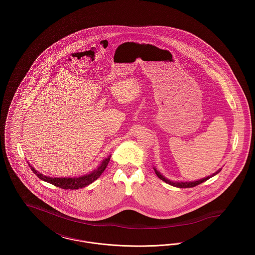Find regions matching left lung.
I'll use <instances>...</instances> for the list:
<instances>
[{
  "instance_id": "1",
  "label": "left lung",
  "mask_w": 255,
  "mask_h": 255,
  "mask_svg": "<svg viewBox=\"0 0 255 255\" xmlns=\"http://www.w3.org/2000/svg\"><path fill=\"white\" fill-rule=\"evenodd\" d=\"M154 170H155V172H156L157 176H158V178H159L161 181H163V182L168 183L170 185L175 186V187H179V188H189V187H194V186L198 185V184H200V183H202V182H206V181H207L208 179H210L211 177H213V176L217 175L219 172H220L222 169H219L218 171H216L215 173H213L212 175H210V176H208V177H206V178H204V179H202V180L195 181V182H173V181H170L168 179H166L165 177H163V176H162V175H161V174H160V173L158 172V170L156 169L155 167H154Z\"/></svg>"
}]
</instances>
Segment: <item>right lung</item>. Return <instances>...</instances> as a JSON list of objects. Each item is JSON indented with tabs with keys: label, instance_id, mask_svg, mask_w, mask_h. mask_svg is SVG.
I'll return each mask as SVG.
<instances>
[{
	"label": "right lung",
	"instance_id": "1",
	"mask_svg": "<svg viewBox=\"0 0 255 255\" xmlns=\"http://www.w3.org/2000/svg\"><path fill=\"white\" fill-rule=\"evenodd\" d=\"M111 156L108 158H104L102 160V162L100 163V165L97 167V169L92 171L91 173L81 176V177H74V178H51L45 176L41 173H39L37 170L34 169L30 164L29 167L30 169L33 171V173L36 175L39 179H41L42 181L51 183L57 187H60L63 189H78V188H82L85 187L87 185L91 184L92 182H95L96 180L98 179V177L103 173V171L107 167L108 163H109Z\"/></svg>",
	"mask_w": 255,
	"mask_h": 255
}]
</instances>
